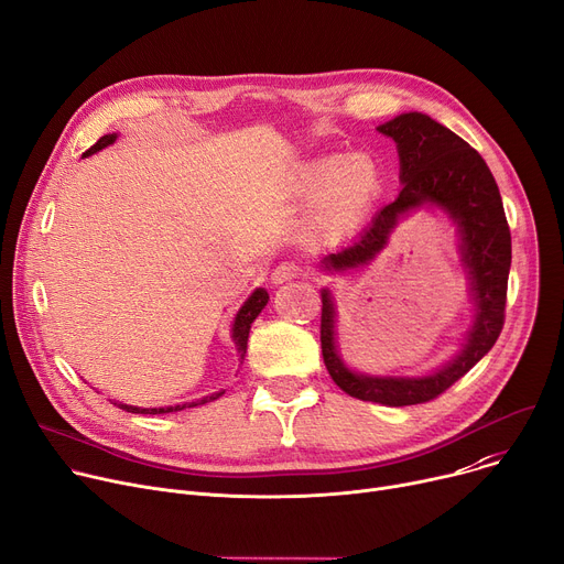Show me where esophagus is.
Instances as JSON below:
<instances>
[{
  "label": "esophagus",
  "mask_w": 564,
  "mask_h": 564,
  "mask_svg": "<svg viewBox=\"0 0 564 564\" xmlns=\"http://www.w3.org/2000/svg\"><path fill=\"white\" fill-rule=\"evenodd\" d=\"M304 274V264L300 260H283L281 264H276V270L272 272V281L274 283H285L292 279H300Z\"/></svg>",
  "instance_id": "obj_1"
}]
</instances>
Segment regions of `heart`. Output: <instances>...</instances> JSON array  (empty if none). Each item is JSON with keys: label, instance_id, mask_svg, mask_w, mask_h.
<instances>
[{"label": "heart", "instance_id": "heart-1", "mask_svg": "<svg viewBox=\"0 0 564 564\" xmlns=\"http://www.w3.org/2000/svg\"><path fill=\"white\" fill-rule=\"evenodd\" d=\"M383 171L375 158L324 155L294 175L292 194L304 203L315 200L313 226L327 237L343 235L357 224L379 198Z\"/></svg>", "mask_w": 564, "mask_h": 564}]
</instances>
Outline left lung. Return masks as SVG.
<instances>
[{
    "instance_id": "left-lung-1",
    "label": "left lung",
    "mask_w": 564,
    "mask_h": 564,
    "mask_svg": "<svg viewBox=\"0 0 564 564\" xmlns=\"http://www.w3.org/2000/svg\"><path fill=\"white\" fill-rule=\"evenodd\" d=\"M398 145L400 196L375 215L359 240L319 260L329 274H347L370 264L389 245L400 219L421 207L446 213L459 232L462 264L476 304L473 322L455 357L423 377L366 375L351 370L338 351L336 304L329 288H322V357L338 387L364 402L389 406L421 404L438 398L462 379L494 347L506 322L512 237L502 200L487 162L446 126L421 111L395 116L377 128Z\"/></svg>"
}]
</instances>
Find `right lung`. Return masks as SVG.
Segmentation results:
<instances>
[{
    "mask_svg": "<svg viewBox=\"0 0 564 564\" xmlns=\"http://www.w3.org/2000/svg\"><path fill=\"white\" fill-rule=\"evenodd\" d=\"M116 139H118L116 132L100 137L98 143H94L91 148H88V151H86L82 158H88V155H94V153L102 151V148L111 145ZM267 302H270V294H267V290H264V288H256V290L251 292V297L242 304V308L237 311V315H235V319H232L230 338H232V343H235V347H237V354H240V364L245 361V354H247V340H249L251 324H253V319L260 315V311L267 306ZM224 393H226V391H217V393L205 395V398H200V400H196V402H185V404H175V406H151V409H143V406H132V404H123V402H113V404H118L123 411H130V413H169V411H183L185 406H198V404H205V402H213V400L221 398Z\"/></svg>",
    "mask_w": 564,
    "mask_h": 564,
    "instance_id": "obj_1",
    "label": "right lung"
}]
</instances>
